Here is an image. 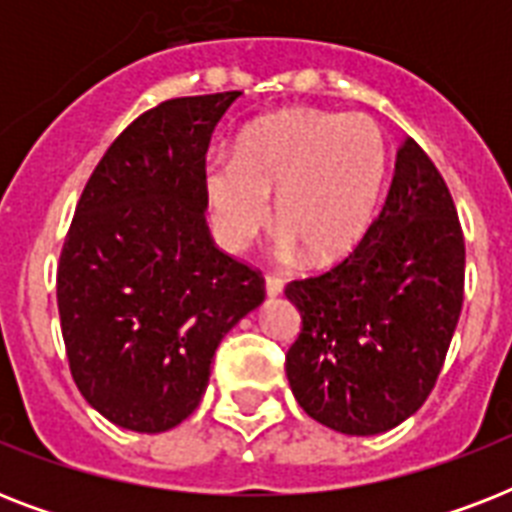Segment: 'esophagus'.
<instances>
[{"mask_svg":"<svg viewBox=\"0 0 512 512\" xmlns=\"http://www.w3.org/2000/svg\"><path fill=\"white\" fill-rule=\"evenodd\" d=\"M281 289H284V281L273 273H265V295L268 297H279Z\"/></svg>","mask_w":512,"mask_h":512,"instance_id":"esophagus-1","label":"esophagus"}]
</instances>
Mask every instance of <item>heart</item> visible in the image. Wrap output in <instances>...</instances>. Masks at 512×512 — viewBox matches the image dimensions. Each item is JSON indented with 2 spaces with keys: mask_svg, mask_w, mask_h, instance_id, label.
Segmentation results:
<instances>
[{
  "mask_svg": "<svg viewBox=\"0 0 512 512\" xmlns=\"http://www.w3.org/2000/svg\"><path fill=\"white\" fill-rule=\"evenodd\" d=\"M388 170L380 124L366 114L295 108L252 124L236 159L207 164V201L217 239L247 249L271 223L281 249H303L308 263L329 265L364 239Z\"/></svg>",
  "mask_w": 512,
  "mask_h": 512,
  "instance_id": "1",
  "label": "heart"
}]
</instances>
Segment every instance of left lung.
<instances>
[{"mask_svg":"<svg viewBox=\"0 0 512 512\" xmlns=\"http://www.w3.org/2000/svg\"><path fill=\"white\" fill-rule=\"evenodd\" d=\"M284 295L303 319L287 377L308 417L374 436L425 404L460 321L465 239L444 177L412 138L358 247Z\"/></svg>","mask_w":512,"mask_h":512,"instance_id":"obj_1","label":"left lung"}]
</instances>
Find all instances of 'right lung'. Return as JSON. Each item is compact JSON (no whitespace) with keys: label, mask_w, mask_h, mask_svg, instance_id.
Listing matches in <instances>:
<instances>
[{"label":"right lung","mask_w":512,"mask_h":512,"mask_svg":"<svg viewBox=\"0 0 512 512\" xmlns=\"http://www.w3.org/2000/svg\"><path fill=\"white\" fill-rule=\"evenodd\" d=\"M241 92L140 114L84 185L58 263L68 369L119 428L164 433L199 406L225 332L265 300L257 268L209 236L207 148Z\"/></svg>","instance_id":"right-lung-1"}]
</instances>
